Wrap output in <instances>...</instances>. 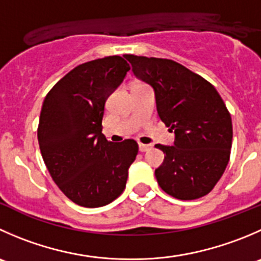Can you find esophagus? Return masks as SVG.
I'll use <instances>...</instances> for the list:
<instances>
[{
    "label": "esophagus",
    "mask_w": 261,
    "mask_h": 261,
    "mask_svg": "<svg viewBox=\"0 0 261 261\" xmlns=\"http://www.w3.org/2000/svg\"><path fill=\"white\" fill-rule=\"evenodd\" d=\"M149 149H150V145H148V144H139V150L143 151V153L144 151H148Z\"/></svg>",
    "instance_id": "obj_1"
}]
</instances>
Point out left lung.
<instances>
[{"label": "left lung", "instance_id": "1", "mask_svg": "<svg viewBox=\"0 0 261 261\" xmlns=\"http://www.w3.org/2000/svg\"><path fill=\"white\" fill-rule=\"evenodd\" d=\"M125 57L135 76L153 88L159 118L174 133L173 145H155L164 153L155 169L159 186L179 200L209 194L231 154L232 120L223 99L211 83L174 61Z\"/></svg>", "mask_w": 261, "mask_h": 261}]
</instances>
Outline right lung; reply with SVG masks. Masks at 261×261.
<instances>
[{
    "instance_id": "right-lung-1",
    "label": "right lung",
    "mask_w": 261,
    "mask_h": 261,
    "mask_svg": "<svg viewBox=\"0 0 261 261\" xmlns=\"http://www.w3.org/2000/svg\"><path fill=\"white\" fill-rule=\"evenodd\" d=\"M130 70L120 56L79 65L45 97L38 126L43 161L61 191L85 208L117 199L138 154L133 139L112 143L102 134L107 98Z\"/></svg>"
}]
</instances>
